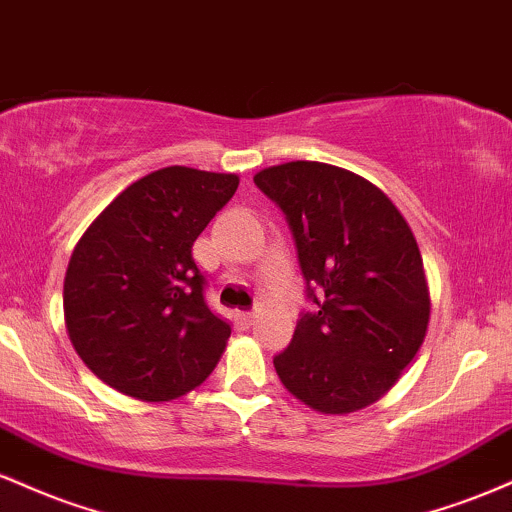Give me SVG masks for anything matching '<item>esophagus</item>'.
Masks as SVG:
<instances>
[{
    "label": "esophagus",
    "mask_w": 512,
    "mask_h": 512,
    "mask_svg": "<svg viewBox=\"0 0 512 512\" xmlns=\"http://www.w3.org/2000/svg\"><path fill=\"white\" fill-rule=\"evenodd\" d=\"M252 322H255V313H236V325L243 330H248Z\"/></svg>",
    "instance_id": "1"
}]
</instances>
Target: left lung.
<instances>
[{
  "label": "left lung",
  "instance_id": "8db88e82",
  "mask_svg": "<svg viewBox=\"0 0 512 512\" xmlns=\"http://www.w3.org/2000/svg\"><path fill=\"white\" fill-rule=\"evenodd\" d=\"M255 185L289 221L313 303L274 356L276 375L322 414L378 402L424 344L431 315L409 223L380 187L330 163H281Z\"/></svg>",
  "mask_w": 512,
  "mask_h": 512
}]
</instances>
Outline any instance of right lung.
I'll return each mask as SVG.
<instances>
[{"mask_svg": "<svg viewBox=\"0 0 512 512\" xmlns=\"http://www.w3.org/2000/svg\"><path fill=\"white\" fill-rule=\"evenodd\" d=\"M238 175L170 166L120 192L88 226L64 276L76 354L105 385L168 402L209 378L231 325L204 301L192 245Z\"/></svg>", "mask_w": 512, "mask_h": 512, "instance_id": "add662e5", "label": "right lung"}]
</instances>
